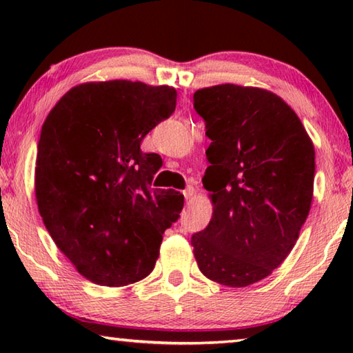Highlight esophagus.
Listing matches in <instances>:
<instances>
[{
	"mask_svg": "<svg viewBox=\"0 0 353 353\" xmlns=\"http://www.w3.org/2000/svg\"><path fill=\"white\" fill-rule=\"evenodd\" d=\"M194 196V188L193 187H188L187 190H183V198H185V201H190L191 198H193Z\"/></svg>",
	"mask_w": 353,
	"mask_h": 353,
	"instance_id": "obj_1",
	"label": "esophagus"
}]
</instances>
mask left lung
Masks as SVG:
<instances>
[{"label": "left lung", "mask_w": 353, "mask_h": 353, "mask_svg": "<svg viewBox=\"0 0 353 353\" xmlns=\"http://www.w3.org/2000/svg\"><path fill=\"white\" fill-rule=\"evenodd\" d=\"M193 99L212 140L202 183L213 214L191 246L207 279L243 288L294 248L312 207L314 146L296 112L265 88L221 83Z\"/></svg>", "instance_id": "obj_1"}]
</instances>
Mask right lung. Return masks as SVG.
Masks as SVG:
<instances>
[{"label": "right lung", "instance_id": "right-lung-1", "mask_svg": "<svg viewBox=\"0 0 353 353\" xmlns=\"http://www.w3.org/2000/svg\"><path fill=\"white\" fill-rule=\"evenodd\" d=\"M170 85L79 83L48 113L35 162V199L56 246L103 286L151 274L183 194L151 188L162 166L141 140L176 109Z\"/></svg>", "mask_w": 353, "mask_h": 353}]
</instances>
